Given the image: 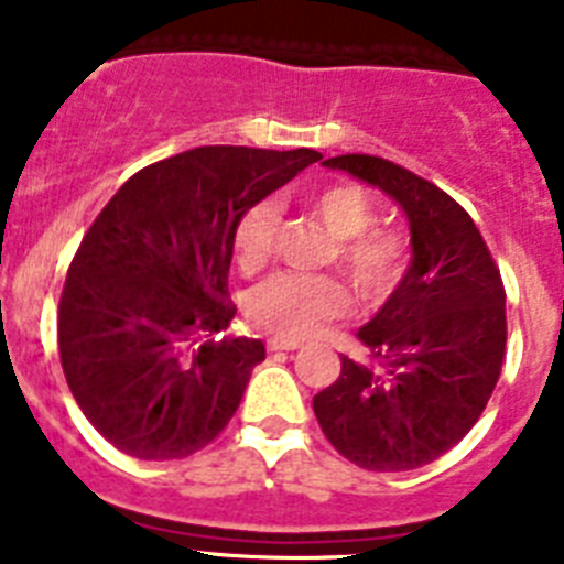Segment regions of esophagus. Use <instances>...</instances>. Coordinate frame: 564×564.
<instances>
[{"instance_id": "34e87169", "label": "esophagus", "mask_w": 564, "mask_h": 564, "mask_svg": "<svg viewBox=\"0 0 564 564\" xmlns=\"http://www.w3.org/2000/svg\"><path fill=\"white\" fill-rule=\"evenodd\" d=\"M299 341L293 338H268V350L271 352H282V350H296Z\"/></svg>"}]
</instances>
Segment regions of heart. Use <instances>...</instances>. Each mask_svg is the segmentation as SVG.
I'll list each match as a JSON object with an SVG mask.
<instances>
[{
  "label": "heart",
  "mask_w": 564,
  "mask_h": 564,
  "mask_svg": "<svg viewBox=\"0 0 564 564\" xmlns=\"http://www.w3.org/2000/svg\"><path fill=\"white\" fill-rule=\"evenodd\" d=\"M311 212L333 237V262L358 299L381 302L410 265V237L401 228L376 226L378 208L364 188L330 183L311 194ZM279 212L271 200L248 208L234 231L239 268L259 271L271 259ZM347 311V293L322 273H276L248 299V316L282 338H305Z\"/></svg>",
  "instance_id": "1"
}]
</instances>
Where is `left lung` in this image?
<instances>
[{
  "instance_id": "obj_1",
  "label": "left lung",
  "mask_w": 564,
  "mask_h": 564,
  "mask_svg": "<svg viewBox=\"0 0 564 564\" xmlns=\"http://www.w3.org/2000/svg\"><path fill=\"white\" fill-rule=\"evenodd\" d=\"M387 192L410 220L412 262L358 330L372 361L341 356V372L313 398L338 455L370 471L437 460L477 423L506 356V288L466 208L435 183L372 154L327 158Z\"/></svg>"
}]
</instances>
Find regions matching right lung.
<instances>
[{"label": "right lung", "instance_id": "obj_1", "mask_svg": "<svg viewBox=\"0 0 564 564\" xmlns=\"http://www.w3.org/2000/svg\"><path fill=\"white\" fill-rule=\"evenodd\" d=\"M322 154L197 147L132 174L84 234L58 302L69 392L115 449L177 460L228 426L259 338L228 327L234 231L242 214Z\"/></svg>", "mask_w": 564, "mask_h": 564}]
</instances>
